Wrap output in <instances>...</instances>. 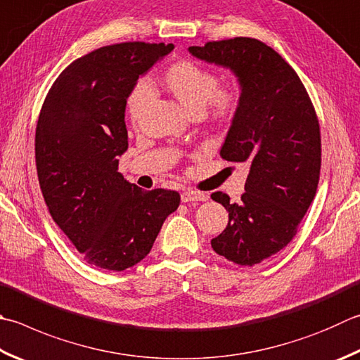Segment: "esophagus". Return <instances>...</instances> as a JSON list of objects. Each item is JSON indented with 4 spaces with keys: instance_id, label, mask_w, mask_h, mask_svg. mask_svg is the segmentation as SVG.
Instances as JSON below:
<instances>
[{
    "instance_id": "34e87169",
    "label": "esophagus",
    "mask_w": 360,
    "mask_h": 360,
    "mask_svg": "<svg viewBox=\"0 0 360 360\" xmlns=\"http://www.w3.org/2000/svg\"><path fill=\"white\" fill-rule=\"evenodd\" d=\"M207 194L200 191H183L181 193V202H195V200H207Z\"/></svg>"
}]
</instances>
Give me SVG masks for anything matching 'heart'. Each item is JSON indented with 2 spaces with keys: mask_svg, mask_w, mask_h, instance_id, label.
<instances>
[{
  "mask_svg": "<svg viewBox=\"0 0 360 360\" xmlns=\"http://www.w3.org/2000/svg\"><path fill=\"white\" fill-rule=\"evenodd\" d=\"M161 86L191 114L205 116L226 124L232 120L241 105V91L235 86L219 87L221 75L193 59H180L161 75ZM152 94L146 83L134 84L127 97V114L133 125H138L150 103Z\"/></svg>",
  "mask_w": 360,
  "mask_h": 360,
  "instance_id": "obj_1",
  "label": "heart"
}]
</instances>
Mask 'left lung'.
<instances>
[{"mask_svg": "<svg viewBox=\"0 0 360 360\" xmlns=\"http://www.w3.org/2000/svg\"><path fill=\"white\" fill-rule=\"evenodd\" d=\"M189 53L229 67L241 84L222 160L248 162L241 202L212 194L229 224L212 240L216 254L254 266L293 240L314 200L321 169V134L314 103L297 73L266 44L250 37L212 40Z\"/></svg>", "mask_w": 360, "mask_h": 360, "instance_id": "1", "label": "left lung"}]
</instances>
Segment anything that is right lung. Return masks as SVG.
I'll list each match as a JSON object with an SVG mask.
<instances>
[{
	"instance_id": "right-lung-1",
	"label": "right lung",
	"mask_w": 360,
	"mask_h": 360,
	"mask_svg": "<svg viewBox=\"0 0 360 360\" xmlns=\"http://www.w3.org/2000/svg\"><path fill=\"white\" fill-rule=\"evenodd\" d=\"M172 44L124 42L94 50L60 72L36 128V166L53 221L87 263L124 271L150 252L180 194L128 183L127 97Z\"/></svg>"
}]
</instances>
